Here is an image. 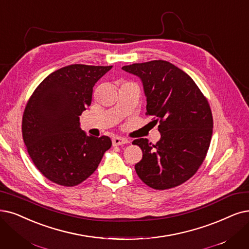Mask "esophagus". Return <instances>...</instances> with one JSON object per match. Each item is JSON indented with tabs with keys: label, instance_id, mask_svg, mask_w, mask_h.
Returning <instances> with one entry per match:
<instances>
[{
	"label": "esophagus",
	"instance_id": "1",
	"mask_svg": "<svg viewBox=\"0 0 249 249\" xmlns=\"http://www.w3.org/2000/svg\"><path fill=\"white\" fill-rule=\"evenodd\" d=\"M128 141L127 139L125 138H122V137H114L112 138V144L113 146H121V145H124V144H127Z\"/></svg>",
	"mask_w": 249,
	"mask_h": 249
}]
</instances>
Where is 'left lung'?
<instances>
[{
    "mask_svg": "<svg viewBox=\"0 0 249 249\" xmlns=\"http://www.w3.org/2000/svg\"><path fill=\"white\" fill-rule=\"evenodd\" d=\"M141 78L147 99L146 115L154 116L161 135L156 144L136 139L143 157L135 165L149 187L165 190L193 177L210 148L213 119L206 97L182 69L164 60L125 65Z\"/></svg>",
    "mask_w": 249,
    "mask_h": 249,
    "instance_id": "obj_1",
    "label": "left lung"
}]
</instances>
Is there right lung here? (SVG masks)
Listing matches in <instances>:
<instances>
[{
	"label": "right lung",
	"instance_id": "1",
	"mask_svg": "<svg viewBox=\"0 0 249 249\" xmlns=\"http://www.w3.org/2000/svg\"><path fill=\"white\" fill-rule=\"evenodd\" d=\"M112 66L71 64L49 74L28 99L22 137L34 164L48 180L73 187L90 177L111 140L87 136L79 116L91 105L93 87Z\"/></svg>",
	"mask_w": 249,
	"mask_h": 249
}]
</instances>
